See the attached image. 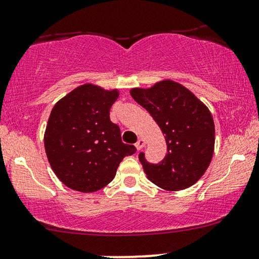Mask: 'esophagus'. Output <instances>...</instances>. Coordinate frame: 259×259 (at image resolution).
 I'll use <instances>...</instances> for the list:
<instances>
[{
    "instance_id": "obj_1",
    "label": "esophagus",
    "mask_w": 259,
    "mask_h": 259,
    "mask_svg": "<svg viewBox=\"0 0 259 259\" xmlns=\"http://www.w3.org/2000/svg\"><path fill=\"white\" fill-rule=\"evenodd\" d=\"M145 145H146L145 140L139 139V141L135 143V147H136V149H138V151H140V149H142L143 147H145Z\"/></svg>"
}]
</instances>
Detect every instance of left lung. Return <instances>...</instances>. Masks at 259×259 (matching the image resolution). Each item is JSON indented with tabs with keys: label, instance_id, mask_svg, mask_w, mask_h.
Here are the masks:
<instances>
[{
	"label": "left lung",
	"instance_id": "8db88e82",
	"mask_svg": "<svg viewBox=\"0 0 259 259\" xmlns=\"http://www.w3.org/2000/svg\"><path fill=\"white\" fill-rule=\"evenodd\" d=\"M165 134L167 154L151 164L140 153L148 180L165 191H180L198 182L212 159L214 124L208 108L191 90L165 79L147 89L130 90Z\"/></svg>",
	"mask_w": 259,
	"mask_h": 259
}]
</instances>
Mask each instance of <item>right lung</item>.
I'll return each instance as SVG.
<instances>
[{"mask_svg": "<svg viewBox=\"0 0 259 259\" xmlns=\"http://www.w3.org/2000/svg\"><path fill=\"white\" fill-rule=\"evenodd\" d=\"M117 89L95 84L77 87L54 105L45 133L47 158L58 179L73 191L92 193L107 186L119 163L136 152L121 142L110 119Z\"/></svg>", "mask_w": 259, "mask_h": 259, "instance_id": "right-lung-1", "label": "right lung"}]
</instances>
